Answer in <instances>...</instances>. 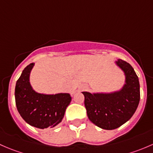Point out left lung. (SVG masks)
Masks as SVG:
<instances>
[{
  "label": "left lung",
  "instance_id": "8db88e82",
  "mask_svg": "<svg viewBox=\"0 0 153 153\" xmlns=\"http://www.w3.org/2000/svg\"><path fill=\"white\" fill-rule=\"evenodd\" d=\"M115 64L124 72L125 84L120 90L104 93L82 92L89 119L98 127L112 130L129 121L140 101V84L129 63L118 59Z\"/></svg>",
  "mask_w": 153,
  "mask_h": 153
}]
</instances>
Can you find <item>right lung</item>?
Returning <instances> with one entry per match:
<instances>
[{"label":"right lung","instance_id":"obj_1","mask_svg":"<svg viewBox=\"0 0 153 153\" xmlns=\"http://www.w3.org/2000/svg\"><path fill=\"white\" fill-rule=\"evenodd\" d=\"M35 63L23 70L16 82L15 104L23 119L39 129L52 128L61 122L72 97L69 93L47 95L35 92L29 82L30 72Z\"/></svg>","mask_w":153,"mask_h":153}]
</instances>
